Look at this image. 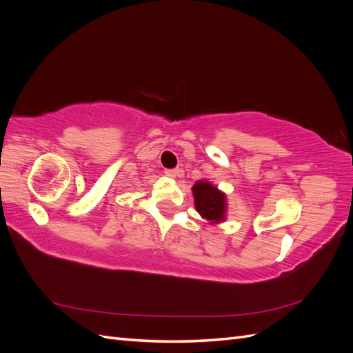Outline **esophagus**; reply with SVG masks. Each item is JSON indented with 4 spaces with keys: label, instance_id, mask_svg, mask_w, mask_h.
I'll return each mask as SVG.
<instances>
[{
    "label": "esophagus",
    "instance_id": "esophagus-1",
    "mask_svg": "<svg viewBox=\"0 0 353 353\" xmlns=\"http://www.w3.org/2000/svg\"><path fill=\"white\" fill-rule=\"evenodd\" d=\"M165 175L169 178H176L183 175V169H165Z\"/></svg>",
    "mask_w": 353,
    "mask_h": 353
}]
</instances>
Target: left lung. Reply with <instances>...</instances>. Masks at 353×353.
Here are the masks:
<instances>
[{"mask_svg": "<svg viewBox=\"0 0 353 353\" xmlns=\"http://www.w3.org/2000/svg\"><path fill=\"white\" fill-rule=\"evenodd\" d=\"M193 196L196 210L200 213L201 218H205L210 223H219L225 221V194L215 185H212L209 181H197L193 185Z\"/></svg>", "mask_w": 353, "mask_h": 353, "instance_id": "left-lung-1", "label": "left lung"}]
</instances>
